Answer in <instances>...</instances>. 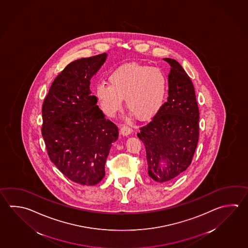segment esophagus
I'll list each match as a JSON object with an SVG mask.
<instances>
[{
	"label": "esophagus",
	"mask_w": 248,
	"mask_h": 248,
	"mask_svg": "<svg viewBox=\"0 0 248 248\" xmlns=\"http://www.w3.org/2000/svg\"><path fill=\"white\" fill-rule=\"evenodd\" d=\"M132 127L130 126H127V125H122L121 126V133H122V135H130L131 133H132Z\"/></svg>",
	"instance_id": "34e87169"
}]
</instances>
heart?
Instances as JSON below:
<instances>
[{"mask_svg": "<svg viewBox=\"0 0 248 248\" xmlns=\"http://www.w3.org/2000/svg\"><path fill=\"white\" fill-rule=\"evenodd\" d=\"M109 85L100 83L96 95L104 113L113 117L126 107L140 121L153 117L166 99L168 78L156 67L127 63L118 68L108 78Z\"/></svg>", "mask_w": 248, "mask_h": 248, "instance_id": "heart-1", "label": "heart"}]
</instances>
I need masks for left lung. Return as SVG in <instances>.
I'll use <instances>...</instances> for the list:
<instances>
[{"label":"left lung","mask_w":248,"mask_h":248,"mask_svg":"<svg viewBox=\"0 0 248 248\" xmlns=\"http://www.w3.org/2000/svg\"><path fill=\"white\" fill-rule=\"evenodd\" d=\"M170 63L169 97L137 136L143 142L149 176L158 183L176 179L191 163L199 137V110L193 84L176 60Z\"/></svg>","instance_id":"obj_1"}]
</instances>
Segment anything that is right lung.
Wrapping results in <instances>:
<instances>
[{
    "instance_id": "add662e5",
    "label": "right lung",
    "mask_w": 248,
    "mask_h": 248,
    "mask_svg": "<svg viewBox=\"0 0 248 248\" xmlns=\"http://www.w3.org/2000/svg\"><path fill=\"white\" fill-rule=\"evenodd\" d=\"M107 53L69 63L52 82L42 108V135L50 161L70 180L97 185L118 127L107 120L91 95L90 80Z\"/></svg>"
}]
</instances>
